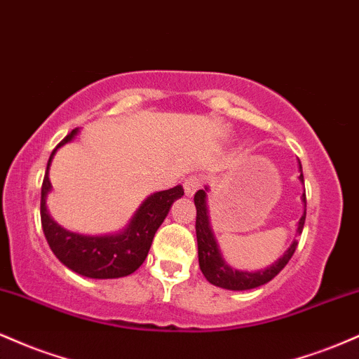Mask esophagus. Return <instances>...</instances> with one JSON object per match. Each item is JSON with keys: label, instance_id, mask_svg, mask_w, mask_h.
<instances>
[{"label": "esophagus", "instance_id": "esophagus-1", "mask_svg": "<svg viewBox=\"0 0 359 359\" xmlns=\"http://www.w3.org/2000/svg\"><path fill=\"white\" fill-rule=\"evenodd\" d=\"M201 185H203V177L199 175H191L187 177V179L184 180V191H185V196H194V194L197 192V189H201Z\"/></svg>", "mask_w": 359, "mask_h": 359}]
</instances>
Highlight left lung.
Segmentation results:
<instances>
[{
    "label": "left lung",
    "instance_id": "obj_1",
    "mask_svg": "<svg viewBox=\"0 0 359 359\" xmlns=\"http://www.w3.org/2000/svg\"><path fill=\"white\" fill-rule=\"evenodd\" d=\"M299 180L304 184L302 175V165L299 162ZM208 192L209 187L201 189L194 196V204L197 209L196 217V236H197V255H199V266L201 271L204 273L205 280L212 285L226 288V290H250V288H257L269 283L271 278L285 269L288 259L292 258L295 248H297V240L290 243L285 253L280 257L277 262L271 263L270 266L262 270H236L231 265L226 263L222 258V253L217 245L216 236H214L211 219H209V208H208ZM302 203H304V214L300 216L297 222V236H300L304 229V222H306V192L302 194Z\"/></svg>",
    "mask_w": 359,
    "mask_h": 359
}]
</instances>
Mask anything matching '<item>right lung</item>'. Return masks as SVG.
Wrapping results in <instances>:
<instances>
[{
  "instance_id": "right-lung-1",
  "label": "right lung",
  "mask_w": 359,
  "mask_h": 359,
  "mask_svg": "<svg viewBox=\"0 0 359 359\" xmlns=\"http://www.w3.org/2000/svg\"><path fill=\"white\" fill-rule=\"evenodd\" d=\"M77 133H79V128L72 130L62 140L48 158L42 184V201H40L43 234L59 262L82 277H126V275L137 271L145 262L156 229L167 217L172 204L184 196V189L182 185H175L168 191L150 194L138 205V209L121 231L109 234H81L62 228L59 222L52 219L47 209V196L52 191L48 170H50L55 151L65 143L72 142Z\"/></svg>"
}]
</instances>
